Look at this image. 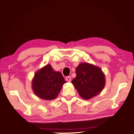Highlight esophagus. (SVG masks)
I'll use <instances>...</instances> for the list:
<instances>
[{
	"instance_id": "esophagus-1",
	"label": "esophagus",
	"mask_w": 134,
	"mask_h": 134,
	"mask_svg": "<svg viewBox=\"0 0 134 134\" xmlns=\"http://www.w3.org/2000/svg\"><path fill=\"white\" fill-rule=\"evenodd\" d=\"M65 80L68 82H71V77L70 76H67V77H65Z\"/></svg>"
}]
</instances>
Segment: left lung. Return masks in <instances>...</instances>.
<instances>
[{
    "instance_id": "8db88e82",
    "label": "left lung",
    "mask_w": 134,
    "mask_h": 134,
    "mask_svg": "<svg viewBox=\"0 0 134 134\" xmlns=\"http://www.w3.org/2000/svg\"><path fill=\"white\" fill-rule=\"evenodd\" d=\"M75 71L76 77L71 82L81 98L88 100L101 92L105 85V76L100 68L82 63Z\"/></svg>"
}]
</instances>
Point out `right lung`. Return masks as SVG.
Here are the masks:
<instances>
[{
	"instance_id": "right-lung-1",
	"label": "right lung",
	"mask_w": 134,
	"mask_h": 134,
	"mask_svg": "<svg viewBox=\"0 0 134 134\" xmlns=\"http://www.w3.org/2000/svg\"><path fill=\"white\" fill-rule=\"evenodd\" d=\"M65 82L61 72L55 71L51 65L47 64L35 72L32 88L39 98L50 100L57 98Z\"/></svg>"
}]
</instances>
